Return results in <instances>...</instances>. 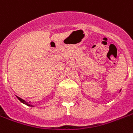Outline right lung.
Segmentation results:
<instances>
[{
  "label": "right lung",
  "mask_w": 133,
  "mask_h": 133,
  "mask_svg": "<svg viewBox=\"0 0 133 133\" xmlns=\"http://www.w3.org/2000/svg\"><path fill=\"white\" fill-rule=\"evenodd\" d=\"M16 97H17L18 99V100H20V101H21V102H22V103H24V104H25V105H28V106H34V105H30V103H28V102H26V101H25V100H23V99H22L21 98H20V97H17V96H16Z\"/></svg>",
  "instance_id": "add662e5"
}]
</instances>
